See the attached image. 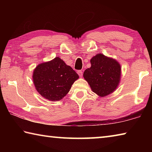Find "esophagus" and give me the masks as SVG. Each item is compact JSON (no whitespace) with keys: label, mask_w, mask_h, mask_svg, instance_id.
<instances>
[{"label":"esophagus","mask_w":152,"mask_h":152,"mask_svg":"<svg viewBox=\"0 0 152 152\" xmlns=\"http://www.w3.org/2000/svg\"><path fill=\"white\" fill-rule=\"evenodd\" d=\"M77 73H78L79 76H80V77L82 76V72L81 70H78V72H77Z\"/></svg>","instance_id":"34e87169"}]
</instances>
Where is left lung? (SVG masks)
<instances>
[{"label": "left lung", "mask_w": 152, "mask_h": 152, "mask_svg": "<svg viewBox=\"0 0 152 152\" xmlns=\"http://www.w3.org/2000/svg\"><path fill=\"white\" fill-rule=\"evenodd\" d=\"M91 66L84 72L83 77L92 91L99 97L113 93L119 86L121 66L115 59L98 53L91 60Z\"/></svg>", "instance_id": "1"}]
</instances>
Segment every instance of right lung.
Returning <instances> with one entry per match:
<instances>
[{"mask_svg": "<svg viewBox=\"0 0 152 152\" xmlns=\"http://www.w3.org/2000/svg\"><path fill=\"white\" fill-rule=\"evenodd\" d=\"M35 89L43 98L58 101L68 93L79 76L60 57L41 63L33 72Z\"/></svg>", "mask_w": 152, "mask_h": 152, "instance_id": "1", "label": "right lung"}]
</instances>
